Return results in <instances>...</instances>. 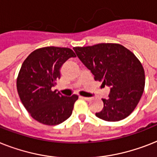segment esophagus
I'll list each match as a JSON object with an SVG mask.
<instances>
[{
	"label": "esophagus",
	"mask_w": 157,
	"mask_h": 157,
	"mask_svg": "<svg viewBox=\"0 0 157 157\" xmlns=\"http://www.w3.org/2000/svg\"><path fill=\"white\" fill-rule=\"evenodd\" d=\"M81 98H82V99H84V100L88 101H89L91 100L92 98H86V97H82V96H81Z\"/></svg>",
	"instance_id": "1"
}]
</instances>
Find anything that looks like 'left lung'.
<instances>
[{"mask_svg": "<svg viewBox=\"0 0 157 157\" xmlns=\"http://www.w3.org/2000/svg\"><path fill=\"white\" fill-rule=\"evenodd\" d=\"M76 56L94 74V80L110 86L108 98L98 118L107 122L123 120L138 105L145 86L142 63L133 52L118 43H98L73 48Z\"/></svg>", "mask_w": 157, "mask_h": 157, "instance_id": "left-lung-1", "label": "left lung"}]
</instances>
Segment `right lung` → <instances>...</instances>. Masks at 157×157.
Returning a JSON list of instances; mask_svg holds the SVG:
<instances>
[{"label":"right lung","instance_id":"obj_1","mask_svg":"<svg viewBox=\"0 0 157 157\" xmlns=\"http://www.w3.org/2000/svg\"><path fill=\"white\" fill-rule=\"evenodd\" d=\"M72 57L76 56L70 48L45 47L34 50L22 63L17 90L25 109L39 123L55 126L72 114L78 96L64 97L52 90L60 78L62 64Z\"/></svg>","mask_w":157,"mask_h":157}]
</instances>
